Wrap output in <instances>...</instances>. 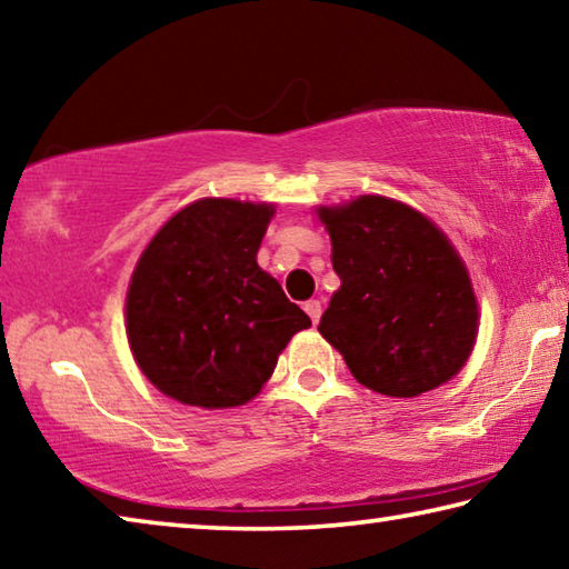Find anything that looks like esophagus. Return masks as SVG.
<instances>
[{"label":"esophagus","instance_id":"1","mask_svg":"<svg viewBox=\"0 0 569 569\" xmlns=\"http://www.w3.org/2000/svg\"><path fill=\"white\" fill-rule=\"evenodd\" d=\"M303 311L311 316L313 323H319V319H321V301H306L303 303Z\"/></svg>","mask_w":569,"mask_h":569}]
</instances>
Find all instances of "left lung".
<instances>
[{
	"label": "left lung",
	"mask_w": 569,
	"mask_h": 569,
	"mask_svg": "<svg viewBox=\"0 0 569 569\" xmlns=\"http://www.w3.org/2000/svg\"><path fill=\"white\" fill-rule=\"evenodd\" d=\"M319 218L341 278L319 331L356 381L407 399L455 377L475 346L477 301L445 233L379 196L323 208Z\"/></svg>",
	"instance_id": "1"
}]
</instances>
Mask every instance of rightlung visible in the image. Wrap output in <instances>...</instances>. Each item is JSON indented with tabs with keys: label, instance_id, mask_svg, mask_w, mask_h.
I'll use <instances>...</instances> for the list:
<instances>
[{
	"label": "right lung",
	"instance_id": "1",
	"mask_svg": "<svg viewBox=\"0 0 569 569\" xmlns=\"http://www.w3.org/2000/svg\"><path fill=\"white\" fill-rule=\"evenodd\" d=\"M273 206L206 198L150 240L128 291V339L156 387L190 407H240L311 319L261 271Z\"/></svg>",
	"mask_w": 569,
	"mask_h": 569
}]
</instances>
